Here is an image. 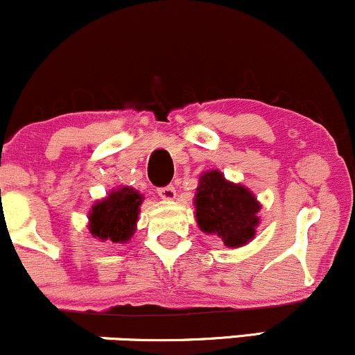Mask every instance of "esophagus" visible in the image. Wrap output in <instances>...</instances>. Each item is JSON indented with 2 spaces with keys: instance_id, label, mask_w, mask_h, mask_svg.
<instances>
[{
  "instance_id": "obj_1",
  "label": "esophagus",
  "mask_w": 355,
  "mask_h": 355,
  "mask_svg": "<svg viewBox=\"0 0 355 355\" xmlns=\"http://www.w3.org/2000/svg\"><path fill=\"white\" fill-rule=\"evenodd\" d=\"M158 195H160L164 200H175V197H177V191L172 185H166V187H162V189H158Z\"/></svg>"
}]
</instances>
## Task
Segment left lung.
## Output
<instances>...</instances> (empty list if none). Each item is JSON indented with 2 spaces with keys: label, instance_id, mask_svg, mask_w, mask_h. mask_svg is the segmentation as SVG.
I'll use <instances>...</instances> for the list:
<instances>
[{
  "label": "left lung",
  "instance_id": "left-lung-1",
  "mask_svg": "<svg viewBox=\"0 0 355 355\" xmlns=\"http://www.w3.org/2000/svg\"><path fill=\"white\" fill-rule=\"evenodd\" d=\"M193 203L200 230L217 235L225 247L247 245L254 239L260 203L250 190L225 180L218 170L202 175Z\"/></svg>",
  "mask_w": 355,
  "mask_h": 355
}]
</instances>
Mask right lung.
<instances>
[{"instance_id": "obj_1", "label": "right lung", "mask_w": 355, "mask_h": 355, "mask_svg": "<svg viewBox=\"0 0 355 355\" xmlns=\"http://www.w3.org/2000/svg\"><path fill=\"white\" fill-rule=\"evenodd\" d=\"M144 197L130 187L112 190L88 214V229L93 239L125 243L137 230L138 214Z\"/></svg>"}]
</instances>
